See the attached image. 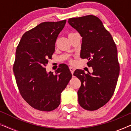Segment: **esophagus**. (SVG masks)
<instances>
[{
    "label": "esophagus",
    "instance_id": "obj_1",
    "mask_svg": "<svg viewBox=\"0 0 131 131\" xmlns=\"http://www.w3.org/2000/svg\"><path fill=\"white\" fill-rule=\"evenodd\" d=\"M69 68H70V70L71 73H72V74H73V73H74V71L75 70V68L72 67V66H70V67Z\"/></svg>",
    "mask_w": 131,
    "mask_h": 131
}]
</instances>
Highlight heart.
<instances>
[{
	"label": "heart",
	"instance_id": "obj_1",
	"mask_svg": "<svg viewBox=\"0 0 131 131\" xmlns=\"http://www.w3.org/2000/svg\"><path fill=\"white\" fill-rule=\"evenodd\" d=\"M70 34H72V33H70Z\"/></svg>",
	"mask_w": 131,
	"mask_h": 131
}]
</instances>
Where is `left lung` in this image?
<instances>
[{
	"label": "left lung",
	"instance_id": "8db88e82",
	"mask_svg": "<svg viewBox=\"0 0 131 131\" xmlns=\"http://www.w3.org/2000/svg\"><path fill=\"white\" fill-rule=\"evenodd\" d=\"M68 23L82 37L80 58L88 60L87 65L93 69L91 74L79 69L73 74L81 82L79 103L85 110H98L111 99L117 85L120 66L116 45L97 17L71 18Z\"/></svg>",
	"mask_w": 131,
	"mask_h": 131
}]
</instances>
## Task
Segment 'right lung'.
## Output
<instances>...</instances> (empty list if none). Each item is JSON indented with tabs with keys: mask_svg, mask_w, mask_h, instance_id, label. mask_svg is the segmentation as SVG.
<instances>
[{
	"mask_svg": "<svg viewBox=\"0 0 131 131\" xmlns=\"http://www.w3.org/2000/svg\"><path fill=\"white\" fill-rule=\"evenodd\" d=\"M66 20L43 22L26 31L17 48L13 71L19 93L33 108L50 112L60 104L61 94L72 74L62 64L55 74L45 66L55 52L57 37Z\"/></svg>",
	"mask_w": 131,
	"mask_h": 131,
	"instance_id": "1",
	"label": "right lung"
}]
</instances>
